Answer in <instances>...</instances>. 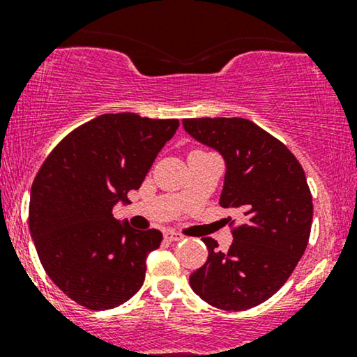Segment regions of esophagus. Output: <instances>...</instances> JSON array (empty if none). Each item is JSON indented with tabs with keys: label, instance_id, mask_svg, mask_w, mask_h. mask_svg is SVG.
<instances>
[{
	"label": "esophagus",
	"instance_id": "obj_1",
	"mask_svg": "<svg viewBox=\"0 0 357 357\" xmlns=\"http://www.w3.org/2000/svg\"><path fill=\"white\" fill-rule=\"evenodd\" d=\"M165 238L169 240V241H181L184 236L181 235V233H178V231L167 230V231H165Z\"/></svg>",
	"mask_w": 357,
	"mask_h": 357
}]
</instances>
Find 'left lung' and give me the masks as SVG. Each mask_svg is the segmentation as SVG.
<instances>
[{
  "label": "left lung",
  "instance_id": "obj_1",
  "mask_svg": "<svg viewBox=\"0 0 357 357\" xmlns=\"http://www.w3.org/2000/svg\"><path fill=\"white\" fill-rule=\"evenodd\" d=\"M183 127L223 155L220 204L247 216L227 253L203 238L208 260L190 285L216 309H252L285 284L307 248L314 206L305 173L285 144L248 119H184Z\"/></svg>",
  "mask_w": 357,
  "mask_h": 357
}]
</instances>
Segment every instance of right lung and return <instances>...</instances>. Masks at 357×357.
Masks as SVG:
<instances>
[{"label":"right lung","instance_id":"1","mask_svg":"<svg viewBox=\"0 0 357 357\" xmlns=\"http://www.w3.org/2000/svg\"><path fill=\"white\" fill-rule=\"evenodd\" d=\"M178 119L104 114L65 136L48 154L30 195V233L45 272L65 296L92 310L129 301L144 284L159 230L114 218L139 190Z\"/></svg>","mask_w":357,"mask_h":357}]
</instances>
